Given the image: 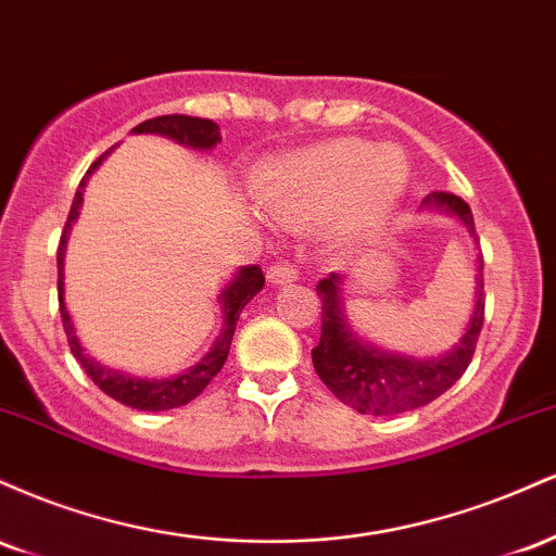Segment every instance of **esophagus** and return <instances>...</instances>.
I'll return each instance as SVG.
<instances>
[{
	"label": "esophagus",
	"mask_w": 556,
	"mask_h": 556,
	"mask_svg": "<svg viewBox=\"0 0 556 556\" xmlns=\"http://www.w3.org/2000/svg\"><path fill=\"white\" fill-rule=\"evenodd\" d=\"M266 279L277 287H287V285H295L298 282V271L292 269L290 264H274L266 271Z\"/></svg>",
	"instance_id": "1"
}]
</instances>
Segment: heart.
<instances>
[{
  "label": "heart",
  "mask_w": 556,
  "mask_h": 556,
  "mask_svg": "<svg viewBox=\"0 0 556 556\" xmlns=\"http://www.w3.org/2000/svg\"><path fill=\"white\" fill-rule=\"evenodd\" d=\"M410 182L400 149L334 138L274 159L258 172L253 198L277 225L303 229L334 216L342 238L361 240L394 212Z\"/></svg>",
  "instance_id": "heart-1"
}]
</instances>
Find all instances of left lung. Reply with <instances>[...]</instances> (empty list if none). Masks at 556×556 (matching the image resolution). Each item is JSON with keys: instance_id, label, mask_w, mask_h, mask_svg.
<instances>
[{"instance_id": "8db88e82", "label": "left lung", "mask_w": 556, "mask_h": 556, "mask_svg": "<svg viewBox=\"0 0 556 556\" xmlns=\"http://www.w3.org/2000/svg\"><path fill=\"white\" fill-rule=\"evenodd\" d=\"M420 212L455 216L478 242L473 214L463 198L452 193H431L420 203ZM344 274H329L316 285L321 298V340L314 350V368L329 392L363 416H397L416 410L444 394L465 374L476 353L483 327V258L476 256V295L473 311L465 324L460 342L439 358H413V355L381 350L355 331L344 308Z\"/></svg>"}]
</instances>
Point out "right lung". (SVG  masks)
I'll list each match as a JSON object with an SVG mask.
<instances>
[{"mask_svg":"<svg viewBox=\"0 0 556 556\" xmlns=\"http://www.w3.org/2000/svg\"><path fill=\"white\" fill-rule=\"evenodd\" d=\"M132 132H136V136H140V132L164 136L175 140V143L188 146V149H195V151H212L222 140L219 125L212 123V119L188 117V114H164V117L146 119V123L132 127ZM110 154L112 149L106 151V154H101L99 162H93L91 169H88L86 177L80 180L78 193H75L73 206H70L65 232H62L60 238V251H56V274H60V279H56V290H60L62 327H65L70 350H73V355L78 358L83 371L88 374V379H91L101 392L110 394L112 400L123 402L127 407H136V410L162 413V410H172V407L188 405V402L195 400L198 394L208 387V381L222 371V366H225L229 355V344H232V334H235V327H238L242 308H245V305L258 295L261 287H264V271H261L258 266H240V269L235 271V277L222 287L219 298H216L222 308L219 337H216L212 348H208V353L203 355L195 366L185 368L182 374L167 376V379H146V376L119 371V368H110L104 366V363L91 358V355L86 353V348H83V342L78 340V331H75L73 316H70L67 303H65V253H67L70 229H73V225L80 216L83 190H86L88 177L99 169V164Z\"/></svg>","mask_w":556,"mask_h":556,"instance_id":"obj_1","label":"right lung"}]
</instances>
